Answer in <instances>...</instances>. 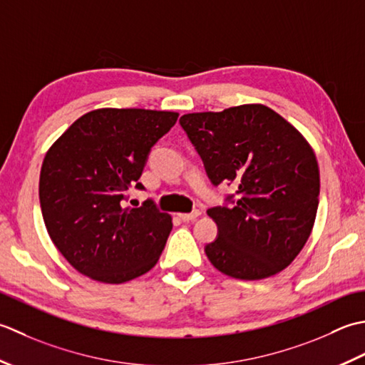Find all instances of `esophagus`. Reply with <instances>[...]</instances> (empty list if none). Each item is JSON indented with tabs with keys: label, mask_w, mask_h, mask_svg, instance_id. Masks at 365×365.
I'll use <instances>...</instances> for the list:
<instances>
[{
	"label": "esophagus",
	"mask_w": 365,
	"mask_h": 365,
	"mask_svg": "<svg viewBox=\"0 0 365 365\" xmlns=\"http://www.w3.org/2000/svg\"><path fill=\"white\" fill-rule=\"evenodd\" d=\"M200 214H202V212H200L198 210L197 211H193V212H189V214H178V215H180V219L181 220H184V222H190V220H195L197 217H200Z\"/></svg>",
	"instance_id": "esophagus-1"
}]
</instances>
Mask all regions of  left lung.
<instances>
[{"mask_svg":"<svg viewBox=\"0 0 365 365\" xmlns=\"http://www.w3.org/2000/svg\"><path fill=\"white\" fill-rule=\"evenodd\" d=\"M182 129L212 184L237 185L233 207H211L219 236L206 245L215 269L240 280L276 276L315 224L319 170L306 137L263 103L182 115Z\"/></svg>","mask_w":365,"mask_h":365,"instance_id":"obj_1","label":"left lung"}]
</instances>
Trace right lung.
I'll list each match as a JSON object with an SVG mask.
<instances>
[{"mask_svg":"<svg viewBox=\"0 0 365 365\" xmlns=\"http://www.w3.org/2000/svg\"><path fill=\"white\" fill-rule=\"evenodd\" d=\"M180 113L98 108L73 121L43 158L42 217L68 263L102 284H124L155 266L172 232V215L153 202L124 206L153 145Z\"/></svg>","mask_w":365,"mask_h":365,"instance_id":"add662e5","label":"right lung"}]
</instances>
